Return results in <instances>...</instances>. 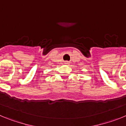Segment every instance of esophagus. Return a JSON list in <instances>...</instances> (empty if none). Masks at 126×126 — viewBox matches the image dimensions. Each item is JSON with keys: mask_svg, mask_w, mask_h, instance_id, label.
Masks as SVG:
<instances>
[{"mask_svg": "<svg viewBox=\"0 0 126 126\" xmlns=\"http://www.w3.org/2000/svg\"><path fill=\"white\" fill-rule=\"evenodd\" d=\"M65 64H69V62H67V61H65Z\"/></svg>", "mask_w": 126, "mask_h": 126, "instance_id": "1", "label": "esophagus"}]
</instances>
